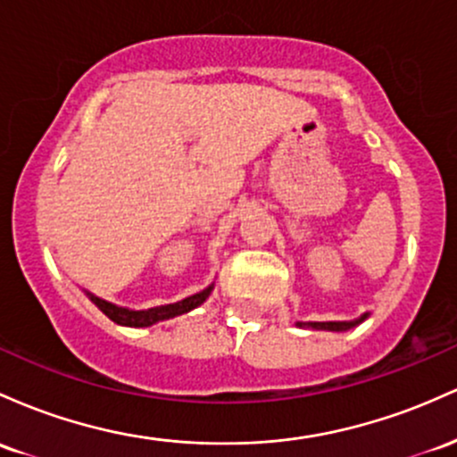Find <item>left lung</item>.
I'll list each match as a JSON object with an SVG mask.
<instances>
[{
  "label": "left lung",
  "instance_id": "8db88e82",
  "mask_svg": "<svg viewBox=\"0 0 457 457\" xmlns=\"http://www.w3.org/2000/svg\"><path fill=\"white\" fill-rule=\"evenodd\" d=\"M367 317L369 312H365V315H361L353 321H297V326H309V328H315V330L343 332V330H350V328H353L356 324H361V321H365Z\"/></svg>",
  "mask_w": 457,
  "mask_h": 457
}]
</instances>
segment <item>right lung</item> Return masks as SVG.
<instances>
[{"label": "right lung", "mask_w": 457, "mask_h": 457, "mask_svg": "<svg viewBox=\"0 0 457 457\" xmlns=\"http://www.w3.org/2000/svg\"><path fill=\"white\" fill-rule=\"evenodd\" d=\"M213 285H209L207 289H203L201 294H194L186 297V300L181 302H174V304H163V306H155V309H148V311H131V309H122V306H116L112 304V302L107 300H101V297L88 294V297L92 302H95L96 306H99L101 311L105 312L107 317H110L114 324H120V326H129V328H146V326H153L157 324V321H163V320H170V317H177V315H183V312L196 309V306H201L204 300H207L209 294H212Z\"/></svg>", "instance_id": "right-lung-1"}]
</instances>
